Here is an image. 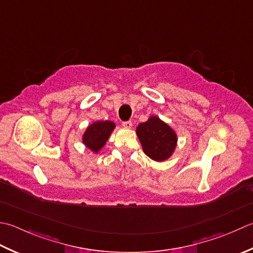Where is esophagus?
I'll use <instances>...</instances> for the list:
<instances>
[{
    "label": "esophagus",
    "mask_w": 253,
    "mask_h": 253,
    "mask_svg": "<svg viewBox=\"0 0 253 253\" xmlns=\"http://www.w3.org/2000/svg\"><path fill=\"white\" fill-rule=\"evenodd\" d=\"M122 126H123L124 128H128V129H129V128H131V126H132V123H131L130 121L123 122V123H122Z\"/></svg>",
    "instance_id": "34e87169"
}]
</instances>
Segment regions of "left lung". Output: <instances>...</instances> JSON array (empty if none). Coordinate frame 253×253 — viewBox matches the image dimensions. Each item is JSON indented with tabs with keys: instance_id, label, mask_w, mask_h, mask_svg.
<instances>
[{
	"instance_id": "8db88e82",
	"label": "left lung",
	"mask_w": 253,
	"mask_h": 253,
	"mask_svg": "<svg viewBox=\"0 0 253 253\" xmlns=\"http://www.w3.org/2000/svg\"><path fill=\"white\" fill-rule=\"evenodd\" d=\"M136 132L143 152L155 161L167 160L176 147L175 132L157 116H152L147 122L139 124Z\"/></svg>"
}]
</instances>
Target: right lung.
Listing matches in <instances>:
<instances>
[{
  "label": "right lung",
  "instance_id": "add662e5",
  "mask_svg": "<svg viewBox=\"0 0 253 253\" xmlns=\"http://www.w3.org/2000/svg\"><path fill=\"white\" fill-rule=\"evenodd\" d=\"M114 128H115V124L110 121L93 123L84 132L83 143L88 149L97 152L105 145Z\"/></svg>",
  "mask_w": 253,
  "mask_h": 253
}]
</instances>
